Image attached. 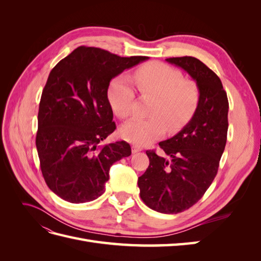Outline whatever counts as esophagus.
<instances>
[{
  "instance_id": "1",
  "label": "esophagus",
  "mask_w": 261,
  "mask_h": 261,
  "mask_svg": "<svg viewBox=\"0 0 261 261\" xmlns=\"http://www.w3.org/2000/svg\"><path fill=\"white\" fill-rule=\"evenodd\" d=\"M141 150H143V148L137 146V145H133V146H132V151H133V153H137V152L141 151Z\"/></svg>"
}]
</instances>
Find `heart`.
Masks as SVG:
<instances>
[{
	"instance_id": "b5f03b06",
	"label": "heart",
	"mask_w": 261,
	"mask_h": 261,
	"mask_svg": "<svg viewBox=\"0 0 261 261\" xmlns=\"http://www.w3.org/2000/svg\"><path fill=\"white\" fill-rule=\"evenodd\" d=\"M134 83L141 94L154 97L150 118H133L125 123L120 134L122 138L139 146L148 145L160 138L165 127L177 132L191 121L199 103L200 93L197 85L185 81L178 69L164 63L152 62L137 68ZM108 99L113 112L126 118L132 114L135 90L124 75L115 77L108 89Z\"/></svg>"
}]
</instances>
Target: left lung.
I'll use <instances>...</instances> for the list:
<instances>
[{"label":"left lung","instance_id":"1","mask_svg":"<svg viewBox=\"0 0 261 261\" xmlns=\"http://www.w3.org/2000/svg\"><path fill=\"white\" fill-rule=\"evenodd\" d=\"M196 82L200 99L181 130L159 143L163 155L147 150L149 167L138 177L140 198L154 211L174 215L191 208L215 179L227 135L228 101L217 74L193 57L170 58Z\"/></svg>","mask_w":261,"mask_h":261}]
</instances>
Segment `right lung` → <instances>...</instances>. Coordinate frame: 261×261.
Returning <instances> with one entry per match:
<instances>
[{
    "instance_id": "obj_1",
    "label": "right lung",
    "mask_w": 261,
    "mask_h": 261,
    "mask_svg": "<svg viewBox=\"0 0 261 261\" xmlns=\"http://www.w3.org/2000/svg\"><path fill=\"white\" fill-rule=\"evenodd\" d=\"M146 60L78 46L50 72L39 105L36 146L45 183L62 199H97L111 165L130 155L123 140L99 146L116 128L108 88L112 78Z\"/></svg>"
}]
</instances>
